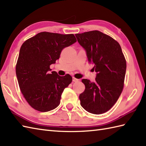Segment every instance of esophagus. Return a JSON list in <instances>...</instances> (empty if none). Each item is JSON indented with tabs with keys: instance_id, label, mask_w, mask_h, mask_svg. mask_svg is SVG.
I'll return each instance as SVG.
<instances>
[{
	"instance_id": "esophagus-1",
	"label": "esophagus",
	"mask_w": 146,
	"mask_h": 146,
	"mask_svg": "<svg viewBox=\"0 0 146 146\" xmlns=\"http://www.w3.org/2000/svg\"><path fill=\"white\" fill-rule=\"evenodd\" d=\"M79 79H77V78H75V77H73V82H79Z\"/></svg>"
}]
</instances>
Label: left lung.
<instances>
[{"instance_id":"1","label":"left lung","mask_w":146,"mask_h":146,"mask_svg":"<svg viewBox=\"0 0 146 146\" xmlns=\"http://www.w3.org/2000/svg\"><path fill=\"white\" fill-rule=\"evenodd\" d=\"M75 36L97 73L94 82L82 80L85 90L79 96L80 104L90 113H104L113 106L123 90L125 58L119 43L103 33L92 31Z\"/></svg>"}]
</instances>
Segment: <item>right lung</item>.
I'll return each mask as SVG.
<instances>
[{
  "instance_id": "add662e5",
  "label": "right lung",
  "mask_w": 146,
  "mask_h": 146,
  "mask_svg": "<svg viewBox=\"0 0 146 146\" xmlns=\"http://www.w3.org/2000/svg\"><path fill=\"white\" fill-rule=\"evenodd\" d=\"M75 42L73 34L41 32L21 46L15 72L22 94L34 109L46 112L60 105L62 93L72 77L69 74L60 76L56 71H49L62 50Z\"/></svg>"
}]
</instances>
